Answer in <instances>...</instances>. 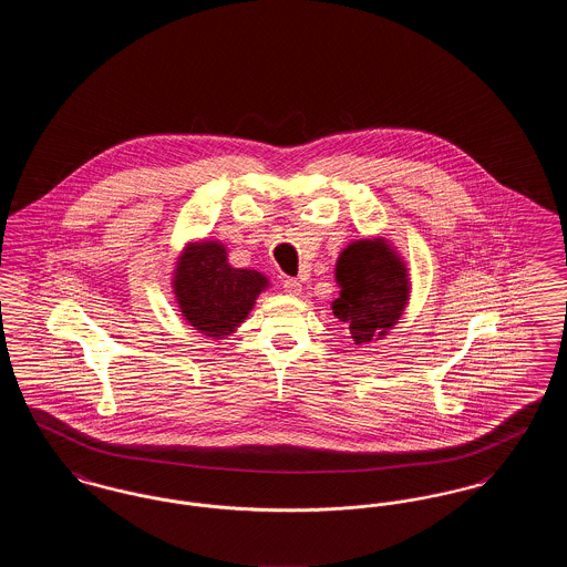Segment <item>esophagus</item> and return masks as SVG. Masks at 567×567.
<instances>
[{"label":"esophagus","mask_w":567,"mask_h":567,"mask_svg":"<svg viewBox=\"0 0 567 567\" xmlns=\"http://www.w3.org/2000/svg\"><path fill=\"white\" fill-rule=\"evenodd\" d=\"M282 287H285V291H287L289 296H301V282H299L297 278H285V280H282Z\"/></svg>","instance_id":"1"}]
</instances>
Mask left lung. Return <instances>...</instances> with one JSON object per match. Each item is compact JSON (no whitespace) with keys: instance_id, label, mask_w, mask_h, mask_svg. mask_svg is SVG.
Wrapping results in <instances>:
<instances>
[{"instance_id":"8db88e82","label":"left lung","mask_w":567,"mask_h":567,"mask_svg":"<svg viewBox=\"0 0 567 567\" xmlns=\"http://www.w3.org/2000/svg\"><path fill=\"white\" fill-rule=\"evenodd\" d=\"M340 296L333 317L349 327L354 344L378 342L400 323L412 280L402 252L382 236L347 244L333 268Z\"/></svg>"}]
</instances>
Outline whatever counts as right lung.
<instances>
[{
  "instance_id": "obj_1",
  "label": "right lung",
  "mask_w": 567,
  "mask_h": 567,
  "mask_svg": "<svg viewBox=\"0 0 567 567\" xmlns=\"http://www.w3.org/2000/svg\"><path fill=\"white\" fill-rule=\"evenodd\" d=\"M172 293L183 319L202 336L225 340L248 319L270 278L257 270L229 266L220 240H190L172 270Z\"/></svg>"
}]
</instances>
